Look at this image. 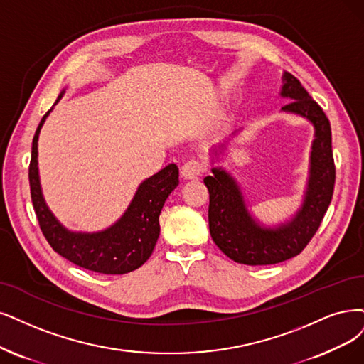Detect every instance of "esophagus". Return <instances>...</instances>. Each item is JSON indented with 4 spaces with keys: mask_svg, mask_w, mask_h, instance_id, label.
<instances>
[{
    "mask_svg": "<svg viewBox=\"0 0 364 364\" xmlns=\"http://www.w3.org/2000/svg\"><path fill=\"white\" fill-rule=\"evenodd\" d=\"M205 172V165L198 159L187 160L186 164L181 166V175L186 180H195L200 177Z\"/></svg>",
    "mask_w": 364,
    "mask_h": 364,
    "instance_id": "34e87169",
    "label": "esophagus"
}]
</instances>
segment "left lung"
<instances>
[{"label": "left lung", "mask_w": 364, "mask_h": 364, "mask_svg": "<svg viewBox=\"0 0 364 364\" xmlns=\"http://www.w3.org/2000/svg\"><path fill=\"white\" fill-rule=\"evenodd\" d=\"M280 96L291 100L282 111L301 115L315 127L307 189L294 219L277 228L261 226L246 208L237 181L225 169L213 168V175L204 178L210 192L211 238L228 258L246 265H270L297 257L318 231L333 198L336 168L327 115L288 72H284Z\"/></svg>", "instance_id": "1"}]
</instances>
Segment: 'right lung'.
Masks as SVG:
<instances>
[{
  "instance_id": "right-lung-1",
  "label": "right lung",
  "mask_w": 364,
  "mask_h": 364,
  "mask_svg": "<svg viewBox=\"0 0 364 364\" xmlns=\"http://www.w3.org/2000/svg\"><path fill=\"white\" fill-rule=\"evenodd\" d=\"M61 91L58 100L63 97ZM52 111V109H50ZM48 111L36 130L28 169L36 216L50 247L67 261L102 274H124L139 268L151 257L160 234L159 216L166 198L178 186L177 165H168L138 187L129 208L112 226L100 232H72L48 208L37 168V141Z\"/></svg>"
}]
</instances>
